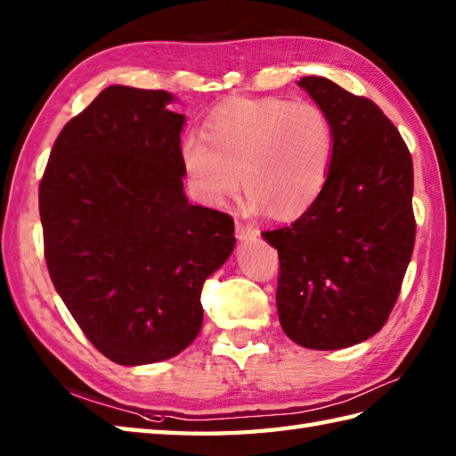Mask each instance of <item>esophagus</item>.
Listing matches in <instances>:
<instances>
[{
	"instance_id": "esophagus-1",
	"label": "esophagus",
	"mask_w": 456,
	"mask_h": 456,
	"mask_svg": "<svg viewBox=\"0 0 456 456\" xmlns=\"http://www.w3.org/2000/svg\"><path fill=\"white\" fill-rule=\"evenodd\" d=\"M256 234H257V232H256L254 226H249L241 220H236V238L238 240H249V238H254Z\"/></svg>"
}]
</instances>
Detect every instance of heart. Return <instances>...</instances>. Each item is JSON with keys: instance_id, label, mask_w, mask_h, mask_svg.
I'll list each match as a JSON object with an SVG mask.
<instances>
[{"instance_id": "obj_1", "label": "heart", "mask_w": 456, "mask_h": 456, "mask_svg": "<svg viewBox=\"0 0 456 456\" xmlns=\"http://www.w3.org/2000/svg\"><path fill=\"white\" fill-rule=\"evenodd\" d=\"M336 156V128L312 101L238 99L220 107L205 140L187 138L181 158L195 193L220 205L240 177L254 210L287 218L305 212L326 187Z\"/></svg>"}]
</instances>
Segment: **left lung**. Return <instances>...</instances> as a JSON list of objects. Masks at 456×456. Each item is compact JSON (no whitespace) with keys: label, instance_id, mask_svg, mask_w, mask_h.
Here are the masks:
<instances>
[{"label":"left lung","instance_id":"left-lung-1","mask_svg":"<svg viewBox=\"0 0 456 456\" xmlns=\"http://www.w3.org/2000/svg\"><path fill=\"white\" fill-rule=\"evenodd\" d=\"M298 86L330 115L336 156L305 215L261 236L279 251L282 331L302 347L330 351L374 336L396 305L416 241L413 164L370 99L326 77Z\"/></svg>","mask_w":456,"mask_h":456}]
</instances>
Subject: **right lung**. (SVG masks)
<instances>
[{"instance_id": "right-lung-1", "label": "right lung", "mask_w": 456, "mask_h": 456, "mask_svg": "<svg viewBox=\"0 0 456 456\" xmlns=\"http://www.w3.org/2000/svg\"><path fill=\"white\" fill-rule=\"evenodd\" d=\"M167 91L109 86L64 125L38 185L45 259L86 338L118 365L183 351L200 290L234 249L226 212L189 205Z\"/></svg>"}]
</instances>
